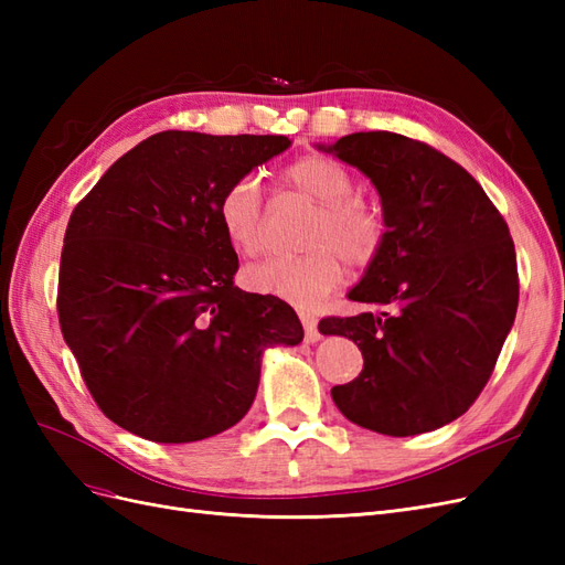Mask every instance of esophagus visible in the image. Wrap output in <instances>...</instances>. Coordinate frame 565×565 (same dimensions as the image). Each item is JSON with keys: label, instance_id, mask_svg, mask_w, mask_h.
I'll return each instance as SVG.
<instances>
[{"label": "esophagus", "instance_id": "obj_1", "mask_svg": "<svg viewBox=\"0 0 565 565\" xmlns=\"http://www.w3.org/2000/svg\"><path fill=\"white\" fill-rule=\"evenodd\" d=\"M299 318H301V324H303V332H306V341H318L320 339V332H318V318L311 313V311H299Z\"/></svg>", "mask_w": 565, "mask_h": 565}]
</instances>
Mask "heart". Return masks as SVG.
<instances>
[{
  "instance_id": "obj_1",
  "label": "heart",
  "mask_w": 565,
  "mask_h": 565,
  "mask_svg": "<svg viewBox=\"0 0 565 565\" xmlns=\"http://www.w3.org/2000/svg\"><path fill=\"white\" fill-rule=\"evenodd\" d=\"M289 191L316 204L301 256H270L243 270V282L256 295L280 297L297 306H316L344 280V259L370 266L386 243V221L374 204L355 198V177L330 156H306L282 174ZM218 221L228 243L245 256L264 249L266 221L259 185L233 181L218 200Z\"/></svg>"
}]
</instances>
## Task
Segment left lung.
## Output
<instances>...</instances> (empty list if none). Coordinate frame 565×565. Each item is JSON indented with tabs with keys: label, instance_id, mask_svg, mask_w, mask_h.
<instances>
[{
	"label": "left lung",
	"instance_id": "8db88e82",
	"mask_svg": "<svg viewBox=\"0 0 565 565\" xmlns=\"http://www.w3.org/2000/svg\"><path fill=\"white\" fill-rule=\"evenodd\" d=\"M334 152L380 191L386 243L349 299L372 311L320 320L353 339L363 370L332 388L341 415L384 436L440 429L473 405L519 306L507 221L465 167L424 141L358 131Z\"/></svg>",
	"mask_w": 565,
	"mask_h": 565
}]
</instances>
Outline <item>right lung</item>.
<instances>
[{
  "label": "right lung",
  "mask_w": 565,
  "mask_h": 565,
  "mask_svg": "<svg viewBox=\"0 0 565 565\" xmlns=\"http://www.w3.org/2000/svg\"><path fill=\"white\" fill-rule=\"evenodd\" d=\"M287 136L160 131L125 152L65 228L58 322L92 398L156 443L231 429L256 396L262 353L303 339L292 306L235 287L218 221L226 188Z\"/></svg>",
  "instance_id": "right-lung-1"
}]
</instances>
